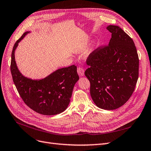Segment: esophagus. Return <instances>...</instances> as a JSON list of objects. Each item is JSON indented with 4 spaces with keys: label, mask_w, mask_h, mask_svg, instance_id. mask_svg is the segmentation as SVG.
Returning a JSON list of instances; mask_svg holds the SVG:
<instances>
[{
    "label": "esophagus",
    "mask_w": 151,
    "mask_h": 151,
    "mask_svg": "<svg viewBox=\"0 0 151 151\" xmlns=\"http://www.w3.org/2000/svg\"><path fill=\"white\" fill-rule=\"evenodd\" d=\"M77 73H78L79 76H83L84 74V69L82 67H79L77 68Z\"/></svg>",
    "instance_id": "34e87169"
}]
</instances>
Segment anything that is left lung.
<instances>
[{
  "instance_id": "8db88e82",
  "label": "left lung",
  "mask_w": 151,
  "mask_h": 151,
  "mask_svg": "<svg viewBox=\"0 0 151 151\" xmlns=\"http://www.w3.org/2000/svg\"><path fill=\"white\" fill-rule=\"evenodd\" d=\"M108 45L98 47L86 60L85 76L94 103L108 110L122 106L133 94L139 77V59L133 40L119 26L109 25Z\"/></svg>"
}]
</instances>
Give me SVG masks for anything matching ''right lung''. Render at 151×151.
Returning <instances> with one entry per match:
<instances>
[{"label":"right lung","mask_w":151,"mask_h":151,"mask_svg":"<svg viewBox=\"0 0 151 151\" xmlns=\"http://www.w3.org/2000/svg\"><path fill=\"white\" fill-rule=\"evenodd\" d=\"M28 32L16 41L12 51L11 72L21 98L33 111L44 115H55L65 111L70 103L73 89L79 77L77 67L72 65L58 69L39 81L28 79L18 70L14 51L18 43Z\"/></svg>","instance_id":"add662e5"}]
</instances>
